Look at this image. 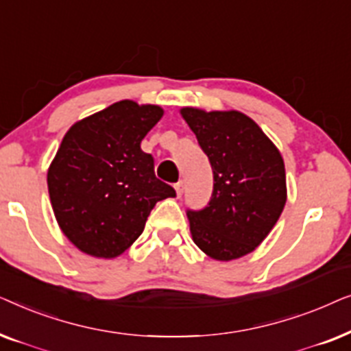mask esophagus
Segmentation results:
<instances>
[{
  "mask_svg": "<svg viewBox=\"0 0 351 351\" xmlns=\"http://www.w3.org/2000/svg\"><path fill=\"white\" fill-rule=\"evenodd\" d=\"M174 189H176V193H177V196H179V198H180L182 193H184V182H182V180L177 182V184L174 185Z\"/></svg>",
  "mask_w": 351,
  "mask_h": 351,
  "instance_id": "obj_1",
  "label": "esophagus"
}]
</instances>
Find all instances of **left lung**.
<instances>
[{
	"label": "left lung",
	"instance_id": "8db88e82",
	"mask_svg": "<svg viewBox=\"0 0 351 351\" xmlns=\"http://www.w3.org/2000/svg\"><path fill=\"white\" fill-rule=\"evenodd\" d=\"M214 174L210 201L186 210L191 238L215 261L252 252L271 232L285 209L286 171L278 148L256 121L237 110H180Z\"/></svg>",
	"mask_w": 351,
	"mask_h": 351
}]
</instances>
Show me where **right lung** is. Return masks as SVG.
<instances>
[{
	"label": "right lung",
	"instance_id": "right-lung-1",
	"mask_svg": "<svg viewBox=\"0 0 351 351\" xmlns=\"http://www.w3.org/2000/svg\"><path fill=\"white\" fill-rule=\"evenodd\" d=\"M162 108L121 100L75 123L47 171L57 223L81 252L113 258L145 227L158 201L176 190L155 176L141 142Z\"/></svg>",
	"mask_w": 351,
	"mask_h": 351
}]
</instances>
